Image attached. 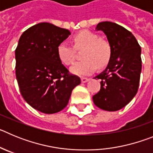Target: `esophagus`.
<instances>
[{
	"label": "esophagus",
	"mask_w": 153,
	"mask_h": 153,
	"mask_svg": "<svg viewBox=\"0 0 153 153\" xmlns=\"http://www.w3.org/2000/svg\"><path fill=\"white\" fill-rule=\"evenodd\" d=\"M89 78H86V77H82L81 78V82H82V83H86V82H87V81L89 80Z\"/></svg>",
	"instance_id": "1"
}]
</instances>
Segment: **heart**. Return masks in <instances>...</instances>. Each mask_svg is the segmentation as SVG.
I'll return each instance as SVG.
<instances>
[{
  "label": "heart",
  "mask_w": 153,
  "mask_h": 153,
  "mask_svg": "<svg viewBox=\"0 0 153 153\" xmlns=\"http://www.w3.org/2000/svg\"><path fill=\"white\" fill-rule=\"evenodd\" d=\"M74 46L63 42L57 47V55L60 61L65 65H70L76 56V51H83V60L73 65L70 71L79 76L93 74L97 67L102 68L107 65L111 57V47L109 42L95 33L89 30H82L74 35Z\"/></svg>",
  "instance_id": "obj_1"
}]
</instances>
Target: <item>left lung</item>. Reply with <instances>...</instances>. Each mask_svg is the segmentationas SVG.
I'll return each instance as SVG.
<instances>
[{"label": "left lung", "mask_w": 153, "mask_h": 153, "mask_svg": "<svg viewBox=\"0 0 153 153\" xmlns=\"http://www.w3.org/2000/svg\"><path fill=\"white\" fill-rule=\"evenodd\" d=\"M97 29L106 35L112 53L106 70L95 76L101 79V86L93 97V102L106 111H117L137 93L142 70L141 47L130 31L116 23H99Z\"/></svg>", "instance_id": "obj_1"}]
</instances>
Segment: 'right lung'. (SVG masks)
<instances>
[{"instance_id": "1", "label": "right lung", "mask_w": 153, "mask_h": 153, "mask_svg": "<svg viewBox=\"0 0 153 153\" xmlns=\"http://www.w3.org/2000/svg\"><path fill=\"white\" fill-rule=\"evenodd\" d=\"M70 34L67 29L40 23L25 30L15 50L16 77L24 100L35 109L57 113L67 106L81 83L62 64L57 47Z\"/></svg>"}]
</instances>
